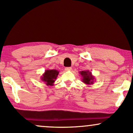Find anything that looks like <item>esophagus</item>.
Wrapping results in <instances>:
<instances>
[{
    "label": "esophagus",
    "mask_w": 133,
    "mask_h": 133,
    "mask_svg": "<svg viewBox=\"0 0 133 133\" xmlns=\"http://www.w3.org/2000/svg\"><path fill=\"white\" fill-rule=\"evenodd\" d=\"M65 71H70L72 70V68L71 67H67V68H65Z\"/></svg>",
    "instance_id": "esophagus-1"
}]
</instances>
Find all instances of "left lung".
Here are the masks:
<instances>
[{
  "instance_id": "left-lung-1",
  "label": "left lung",
  "mask_w": 133,
  "mask_h": 133,
  "mask_svg": "<svg viewBox=\"0 0 133 133\" xmlns=\"http://www.w3.org/2000/svg\"><path fill=\"white\" fill-rule=\"evenodd\" d=\"M82 77V82L87 85H91L94 84L95 77L92 76V72L89 71H82L79 72Z\"/></svg>"
}]
</instances>
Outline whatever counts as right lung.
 <instances>
[{
  "mask_svg": "<svg viewBox=\"0 0 133 133\" xmlns=\"http://www.w3.org/2000/svg\"><path fill=\"white\" fill-rule=\"evenodd\" d=\"M59 72V71L56 69H46L41 77V81L47 86H53Z\"/></svg>",
  "mask_w": 133,
  "mask_h": 133,
  "instance_id": "obj_1",
  "label": "right lung"
}]
</instances>
